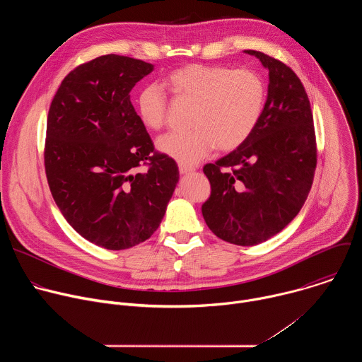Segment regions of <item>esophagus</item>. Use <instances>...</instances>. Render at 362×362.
Returning <instances> with one entry per match:
<instances>
[{
  "instance_id": "obj_1",
  "label": "esophagus",
  "mask_w": 362,
  "mask_h": 362,
  "mask_svg": "<svg viewBox=\"0 0 362 362\" xmlns=\"http://www.w3.org/2000/svg\"><path fill=\"white\" fill-rule=\"evenodd\" d=\"M179 172H180V175H190V173H193L194 172V169L193 168H189V166H185V165H180L179 166Z\"/></svg>"
}]
</instances>
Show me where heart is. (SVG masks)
Instances as JSON below:
<instances>
[{"instance_id":"1","label":"heart","mask_w":362,"mask_h":362,"mask_svg":"<svg viewBox=\"0 0 362 362\" xmlns=\"http://www.w3.org/2000/svg\"><path fill=\"white\" fill-rule=\"evenodd\" d=\"M165 84L176 101L192 105L187 119L192 129L162 136L158 148L185 166L208 158L215 147L232 151L242 146L265 109V80L250 69L186 64L170 71ZM136 109L147 129H162L169 109L165 90L156 83L143 86L136 97Z\"/></svg>"}]
</instances>
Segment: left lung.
<instances>
[{"label": "left lung", "mask_w": 362, "mask_h": 362, "mask_svg": "<svg viewBox=\"0 0 362 362\" xmlns=\"http://www.w3.org/2000/svg\"><path fill=\"white\" fill-rule=\"evenodd\" d=\"M245 53L269 70L265 109L242 146L203 168L212 192L202 215L218 238L253 246L299 214L315 175L317 140L308 94L292 69L261 51Z\"/></svg>", "instance_id": "1"}]
</instances>
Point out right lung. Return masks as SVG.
I'll list each match as a JSON object with an SVG mask.
<instances>
[{"label": "right lung", "mask_w": 362, "mask_h": 362, "mask_svg": "<svg viewBox=\"0 0 362 362\" xmlns=\"http://www.w3.org/2000/svg\"><path fill=\"white\" fill-rule=\"evenodd\" d=\"M151 71L153 64L126 56L97 57L64 77L48 110L51 194L77 233L109 250L148 239L179 182L176 162L154 150L130 101Z\"/></svg>", "instance_id": "1"}]
</instances>
